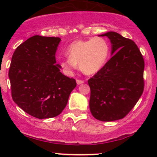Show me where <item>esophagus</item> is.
<instances>
[{"instance_id": "obj_1", "label": "esophagus", "mask_w": 157, "mask_h": 157, "mask_svg": "<svg viewBox=\"0 0 157 157\" xmlns=\"http://www.w3.org/2000/svg\"><path fill=\"white\" fill-rule=\"evenodd\" d=\"M84 83V81L83 80H77V85H80V84H82V83Z\"/></svg>"}]
</instances>
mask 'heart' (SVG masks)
I'll return each mask as SVG.
<instances>
[{"label":"heart","instance_id":"obj_1","mask_svg":"<svg viewBox=\"0 0 157 157\" xmlns=\"http://www.w3.org/2000/svg\"><path fill=\"white\" fill-rule=\"evenodd\" d=\"M68 56L59 61V67L66 75H71L80 64L84 74H94L106 63L110 53L109 42L104 38L95 37L86 40H77L66 49Z\"/></svg>","mask_w":157,"mask_h":157}]
</instances>
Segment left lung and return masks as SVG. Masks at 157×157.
<instances>
[{
    "instance_id": "left-lung-1",
    "label": "left lung",
    "mask_w": 157,
    "mask_h": 157,
    "mask_svg": "<svg viewBox=\"0 0 157 157\" xmlns=\"http://www.w3.org/2000/svg\"><path fill=\"white\" fill-rule=\"evenodd\" d=\"M112 45V58L88 80L90 109L96 119H121L134 108L144 91V61L132 40L115 32H107Z\"/></svg>"
}]
</instances>
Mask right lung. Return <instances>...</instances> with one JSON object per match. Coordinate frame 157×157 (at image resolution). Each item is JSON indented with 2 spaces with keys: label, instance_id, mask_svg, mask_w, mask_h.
Returning a JSON list of instances; mask_svg holds the SVG:
<instances>
[{
  "label": "right lung",
  "instance_id": "add662e5",
  "mask_svg": "<svg viewBox=\"0 0 157 157\" xmlns=\"http://www.w3.org/2000/svg\"><path fill=\"white\" fill-rule=\"evenodd\" d=\"M61 39L34 36L16 48L9 78L13 100L35 118L58 116L67 105L76 80L60 71L55 53Z\"/></svg>",
  "mask_w": 157,
  "mask_h": 157
}]
</instances>
